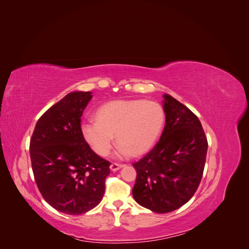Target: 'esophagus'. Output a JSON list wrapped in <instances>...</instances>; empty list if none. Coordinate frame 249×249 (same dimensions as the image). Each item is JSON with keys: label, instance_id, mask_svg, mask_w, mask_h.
I'll return each mask as SVG.
<instances>
[{"label": "esophagus", "instance_id": "1", "mask_svg": "<svg viewBox=\"0 0 249 249\" xmlns=\"http://www.w3.org/2000/svg\"><path fill=\"white\" fill-rule=\"evenodd\" d=\"M124 166L123 164H118V163H112L111 165H110V170L111 171H117L118 169H120Z\"/></svg>", "mask_w": 249, "mask_h": 249}]
</instances>
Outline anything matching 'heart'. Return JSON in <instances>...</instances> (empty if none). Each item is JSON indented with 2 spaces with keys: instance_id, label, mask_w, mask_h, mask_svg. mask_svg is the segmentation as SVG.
I'll list each match as a JSON object with an SVG mask.
<instances>
[{
  "instance_id": "b5f03b06",
  "label": "heart",
  "mask_w": 249,
  "mask_h": 249,
  "mask_svg": "<svg viewBox=\"0 0 249 249\" xmlns=\"http://www.w3.org/2000/svg\"><path fill=\"white\" fill-rule=\"evenodd\" d=\"M165 113L154 101H112L95 112V122L82 124V134L94 152L106 157L116 139L115 155L138 156L152 147L162 132Z\"/></svg>"
}]
</instances>
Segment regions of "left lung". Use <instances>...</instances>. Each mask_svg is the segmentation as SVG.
I'll return each mask as SVG.
<instances>
[{"mask_svg": "<svg viewBox=\"0 0 249 249\" xmlns=\"http://www.w3.org/2000/svg\"><path fill=\"white\" fill-rule=\"evenodd\" d=\"M165 126L156 146L139 162L133 197L156 213L172 212L196 192L205 168L208 141L197 116L163 94Z\"/></svg>", "mask_w": 249, "mask_h": 249, "instance_id": "8db88e82", "label": "left lung"}]
</instances>
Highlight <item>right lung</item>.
<instances>
[{"mask_svg":"<svg viewBox=\"0 0 249 249\" xmlns=\"http://www.w3.org/2000/svg\"><path fill=\"white\" fill-rule=\"evenodd\" d=\"M92 92L72 91L37 122L30 157L37 187L50 206L80 215L95 208L105 194L110 163L97 156L83 137L81 117Z\"/></svg>","mask_w":249,"mask_h":249,"instance_id":"right-lung-1","label":"right lung"}]
</instances>
